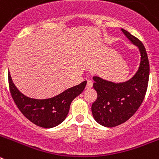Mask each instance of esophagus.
<instances>
[{
    "mask_svg": "<svg viewBox=\"0 0 159 159\" xmlns=\"http://www.w3.org/2000/svg\"><path fill=\"white\" fill-rule=\"evenodd\" d=\"M92 86H93V82H92V80H88V81H87V86H86V88H88V89L91 88Z\"/></svg>",
    "mask_w": 159,
    "mask_h": 159,
    "instance_id": "34e87169",
    "label": "esophagus"
}]
</instances>
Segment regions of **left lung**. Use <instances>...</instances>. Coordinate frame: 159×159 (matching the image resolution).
<instances>
[{
    "label": "left lung",
    "mask_w": 159,
    "mask_h": 159,
    "mask_svg": "<svg viewBox=\"0 0 159 159\" xmlns=\"http://www.w3.org/2000/svg\"><path fill=\"white\" fill-rule=\"evenodd\" d=\"M125 36L139 48L141 62L135 75L127 82L114 84L93 77L97 99L92 103L94 119L99 124L114 127L127 122L143 103L149 82L150 64L146 48L137 37L122 29Z\"/></svg>",
    "instance_id": "1"
}]
</instances>
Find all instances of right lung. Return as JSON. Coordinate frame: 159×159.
<instances>
[{
	"mask_svg": "<svg viewBox=\"0 0 159 159\" xmlns=\"http://www.w3.org/2000/svg\"><path fill=\"white\" fill-rule=\"evenodd\" d=\"M8 86L11 95L20 112L29 121L43 128L60 124L67 117L70 105L86 87L87 81L68 88L57 96L46 99H35L20 93L12 83L8 72Z\"/></svg>",
	"mask_w": 159,
	"mask_h": 159,
	"instance_id": "add662e5",
	"label": "right lung"
}]
</instances>
